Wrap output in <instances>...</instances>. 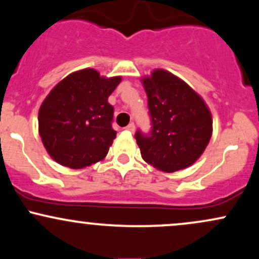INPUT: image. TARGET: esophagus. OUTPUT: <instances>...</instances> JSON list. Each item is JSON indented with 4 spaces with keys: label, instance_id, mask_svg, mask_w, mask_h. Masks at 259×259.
<instances>
[{
    "label": "esophagus",
    "instance_id": "esophagus-1",
    "mask_svg": "<svg viewBox=\"0 0 259 259\" xmlns=\"http://www.w3.org/2000/svg\"><path fill=\"white\" fill-rule=\"evenodd\" d=\"M125 130H127V132H130V133L135 132V125H134V123H130L129 125H126Z\"/></svg>",
    "mask_w": 259,
    "mask_h": 259
}]
</instances>
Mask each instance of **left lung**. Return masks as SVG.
Here are the masks:
<instances>
[{"label": "left lung", "instance_id": "obj_1", "mask_svg": "<svg viewBox=\"0 0 259 259\" xmlns=\"http://www.w3.org/2000/svg\"><path fill=\"white\" fill-rule=\"evenodd\" d=\"M147 95L151 132L135 134L141 156L165 173L190 167L212 136V115L186 82L163 69L142 79Z\"/></svg>", "mask_w": 259, "mask_h": 259}]
</instances>
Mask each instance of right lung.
I'll list each match as a JSON object with an SVG mask.
<instances>
[{
	"mask_svg": "<svg viewBox=\"0 0 259 259\" xmlns=\"http://www.w3.org/2000/svg\"><path fill=\"white\" fill-rule=\"evenodd\" d=\"M120 81L82 69L52 89L38 111V133L56 162L80 169L105 158L117 135L108 97Z\"/></svg>",
	"mask_w": 259,
	"mask_h": 259,
	"instance_id": "add662e5",
	"label": "right lung"
}]
</instances>
